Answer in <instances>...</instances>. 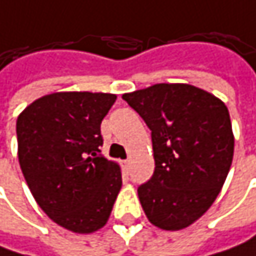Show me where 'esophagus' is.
Masks as SVG:
<instances>
[{"label":"esophagus","instance_id":"esophagus-1","mask_svg":"<svg viewBox=\"0 0 256 256\" xmlns=\"http://www.w3.org/2000/svg\"><path fill=\"white\" fill-rule=\"evenodd\" d=\"M129 165H130L129 160H122V162H121V166H122V171H124V172L129 171Z\"/></svg>","mask_w":256,"mask_h":256}]
</instances>
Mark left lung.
<instances>
[{
  "instance_id": "left-lung-1",
  "label": "left lung",
  "mask_w": 256,
  "mask_h": 256,
  "mask_svg": "<svg viewBox=\"0 0 256 256\" xmlns=\"http://www.w3.org/2000/svg\"><path fill=\"white\" fill-rule=\"evenodd\" d=\"M152 130L154 174L138 188L148 220L188 228L218 198L234 156L230 112L216 96L189 84H156L122 94Z\"/></svg>"
}]
</instances>
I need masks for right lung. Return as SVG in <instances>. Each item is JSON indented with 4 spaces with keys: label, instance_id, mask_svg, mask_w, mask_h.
Masks as SVG:
<instances>
[{
    "label": "right lung",
    "instance_id": "right-lung-1",
    "mask_svg": "<svg viewBox=\"0 0 256 256\" xmlns=\"http://www.w3.org/2000/svg\"><path fill=\"white\" fill-rule=\"evenodd\" d=\"M116 96L64 91L34 100L16 121L18 158L38 207L60 226L106 225L121 189L118 164L100 154V124Z\"/></svg>",
    "mask_w": 256,
    "mask_h": 256
}]
</instances>
